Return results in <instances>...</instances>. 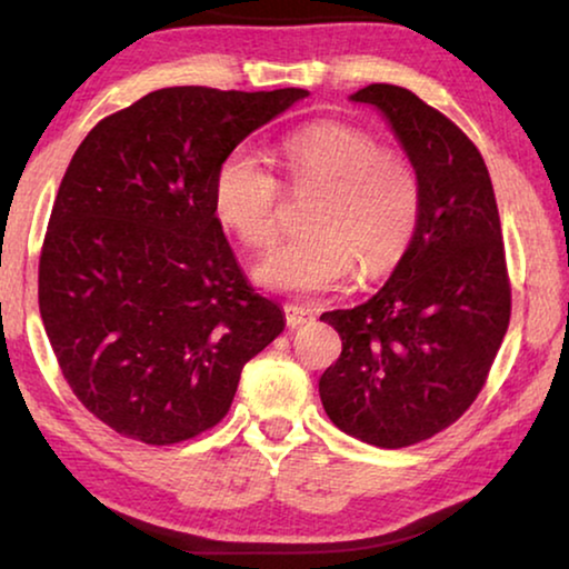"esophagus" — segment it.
Masks as SVG:
<instances>
[{
  "mask_svg": "<svg viewBox=\"0 0 569 569\" xmlns=\"http://www.w3.org/2000/svg\"><path fill=\"white\" fill-rule=\"evenodd\" d=\"M284 318H287V326L290 329H298V326L308 323L313 313H310L308 308H300V306H284Z\"/></svg>",
  "mask_w": 569,
  "mask_h": 569,
  "instance_id": "obj_1",
  "label": "esophagus"
}]
</instances>
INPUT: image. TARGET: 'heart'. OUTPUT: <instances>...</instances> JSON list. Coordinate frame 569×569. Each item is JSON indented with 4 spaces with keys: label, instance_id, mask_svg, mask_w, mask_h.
Segmentation results:
<instances>
[{
    "label": "heart",
    "instance_id": "heart-1",
    "mask_svg": "<svg viewBox=\"0 0 569 569\" xmlns=\"http://www.w3.org/2000/svg\"><path fill=\"white\" fill-rule=\"evenodd\" d=\"M287 183L316 191L308 236L271 251L256 279L290 295L326 292L357 277L386 274L415 236L419 183L399 154L368 131L339 121L308 123L279 142ZM214 212L248 248L267 251L279 232V183L251 147L224 154L214 176Z\"/></svg>",
    "mask_w": 569,
    "mask_h": 569
}]
</instances>
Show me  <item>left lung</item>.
<instances>
[{
    "label": "left lung",
    "mask_w": 569,
    "mask_h": 569,
    "mask_svg": "<svg viewBox=\"0 0 569 569\" xmlns=\"http://www.w3.org/2000/svg\"><path fill=\"white\" fill-rule=\"evenodd\" d=\"M419 183L415 236L368 302L329 310L339 360L318 380L341 432L378 448L438 435L487 383L510 323V277L495 189L477 144L448 116L396 84H368Z\"/></svg>",
    "instance_id": "1"
}]
</instances>
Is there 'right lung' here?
<instances>
[{
	"instance_id": "1",
	"label": "right lung",
	"mask_w": 569,
	"mask_h": 569,
	"mask_svg": "<svg viewBox=\"0 0 569 569\" xmlns=\"http://www.w3.org/2000/svg\"><path fill=\"white\" fill-rule=\"evenodd\" d=\"M308 90L162 88L77 147L46 230L38 306L82 407L173 446L230 411L243 365L284 331L214 212L224 154Z\"/></svg>"
}]
</instances>
